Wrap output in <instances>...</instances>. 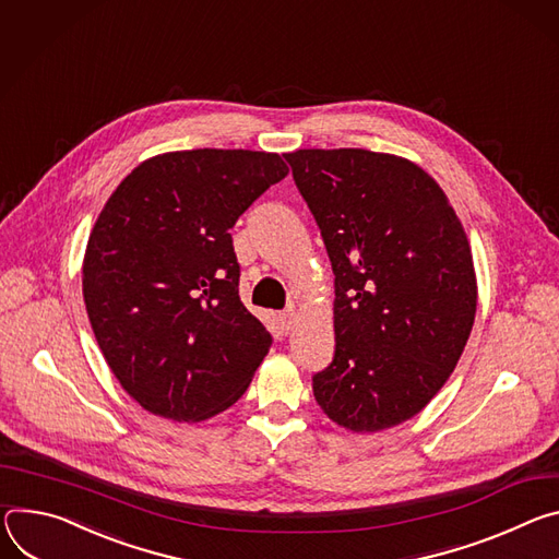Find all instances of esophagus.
I'll use <instances>...</instances> for the list:
<instances>
[{"label":"esophagus","mask_w":559,"mask_h":559,"mask_svg":"<svg viewBox=\"0 0 559 559\" xmlns=\"http://www.w3.org/2000/svg\"><path fill=\"white\" fill-rule=\"evenodd\" d=\"M280 324H282V329H284L286 333H290L293 326H295V313H293V311L280 313Z\"/></svg>","instance_id":"1"}]
</instances>
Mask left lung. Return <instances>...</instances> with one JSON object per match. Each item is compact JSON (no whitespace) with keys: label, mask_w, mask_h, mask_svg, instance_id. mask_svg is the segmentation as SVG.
I'll list each match as a JSON object with an SVG mask.
<instances>
[{"label":"left lung","mask_w":559,"mask_h":559,"mask_svg":"<svg viewBox=\"0 0 559 559\" xmlns=\"http://www.w3.org/2000/svg\"><path fill=\"white\" fill-rule=\"evenodd\" d=\"M335 273V357L313 395L335 424L378 432L440 393L477 311L471 243L415 162L364 148L284 155Z\"/></svg>","instance_id":"obj_1"}]
</instances>
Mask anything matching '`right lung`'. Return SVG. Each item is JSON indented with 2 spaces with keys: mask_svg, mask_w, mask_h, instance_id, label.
<instances>
[{
  "mask_svg": "<svg viewBox=\"0 0 559 559\" xmlns=\"http://www.w3.org/2000/svg\"><path fill=\"white\" fill-rule=\"evenodd\" d=\"M288 175L277 153L155 155L104 204L82 290L112 376L144 411L195 424L233 406L273 337L239 299L230 228Z\"/></svg>",
  "mask_w": 559,
  "mask_h": 559,
  "instance_id": "right-lung-1",
  "label": "right lung"
}]
</instances>
